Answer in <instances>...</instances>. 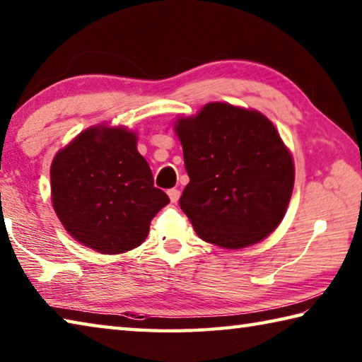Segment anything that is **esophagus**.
Segmentation results:
<instances>
[{"instance_id": "34e87169", "label": "esophagus", "mask_w": 362, "mask_h": 362, "mask_svg": "<svg viewBox=\"0 0 362 362\" xmlns=\"http://www.w3.org/2000/svg\"><path fill=\"white\" fill-rule=\"evenodd\" d=\"M168 194H169L170 203H177V201H179V198H180V192L177 188H170L169 192H168Z\"/></svg>"}]
</instances>
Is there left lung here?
I'll return each instance as SVG.
<instances>
[{
	"mask_svg": "<svg viewBox=\"0 0 362 362\" xmlns=\"http://www.w3.org/2000/svg\"><path fill=\"white\" fill-rule=\"evenodd\" d=\"M189 183L180 196L201 240L243 249L278 228L296 169L276 127L257 110L211 102L174 122Z\"/></svg>",
	"mask_w": 362,
	"mask_h": 362,
	"instance_id": "8db88e82",
	"label": "left lung"
}]
</instances>
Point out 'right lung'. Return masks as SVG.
I'll use <instances>...</instances> for the list:
<instances>
[{
	"instance_id": "1",
	"label": "right lung",
	"mask_w": 362,
	"mask_h": 362,
	"mask_svg": "<svg viewBox=\"0 0 362 362\" xmlns=\"http://www.w3.org/2000/svg\"><path fill=\"white\" fill-rule=\"evenodd\" d=\"M51 201L70 236L108 255L140 246L151 218L169 204L137 151V134L108 124L88 127L57 151Z\"/></svg>"
}]
</instances>
